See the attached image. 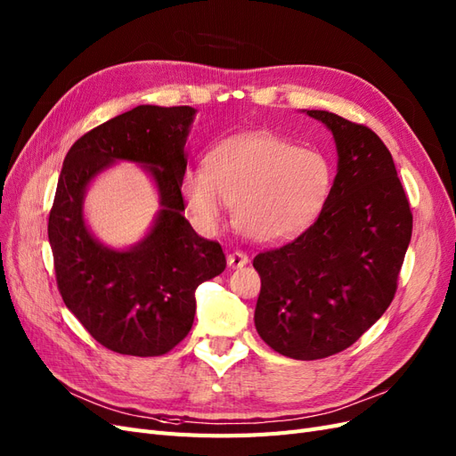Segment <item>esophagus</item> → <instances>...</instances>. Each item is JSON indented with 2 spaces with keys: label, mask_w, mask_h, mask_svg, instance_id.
<instances>
[{
  "label": "esophagus",
  "mask_w": 456,
  "mask_h": 456,
  "mask_svg": "<svg viewBox=\"0 0 456 456\" xmlns=\"http://www.w3.org/2000/svg\"><path fill=\"white\" fill-rule=\"evenodd\" d=\"M247 262H249V256L241 251H233L228 255V266L230 268H243Z\"/></svg>",
  "instance_id": "34e87169"
}]
</instances>
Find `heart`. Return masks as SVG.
<instances>
[{"mask_svg": "<svg viewBox=\"0 0 456 456\" xmlns=\"http://www.w3.org/2000/svg\"><path fill=\"white\" fill-rule=\"evenodd\" d=\"M333 186L327 158L270 133L240 134L218 144L207 171L191 167L183 176L190 215L203 230H215L233 207L245 238L275 243L306 230Z\"/></svg>", "mask_w": 456, "mask_h": 456, "instance_id": "obj_1", "label": "heart"}]
</instances>
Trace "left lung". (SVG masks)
<instances>
[{
    "instance_id": "8db88e82",
    "label": "left lung",
    "mask_w": 456,
    "mask_h": 456,
    "mask_svg": "<svg viewBox=\"0 0 456 456\" xmlns=\"http://www.w3.org/2000/svg\"><path fill=\"white\" fill-rule=\"evenodd\" d=\"M302 112L333 134L337 176L306 232L255 256V327L275 352L310 362L352 346L390 306L412 215L375 133L325 110Z\"/></svg>"
}]
</instances>
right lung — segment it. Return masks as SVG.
<instances>
[{"mask_svg": "<svg viewBox=\"0 0 456 456\" xmlns=\"http://www.w3.org/2000/svg\"><path fill=\"white\" fill-rule=\"evenodd\" d=\"M191 106L141 104L86 133L68 151L49 215L59 291L91 337L126 355H161L194 323L196 289L226 268L223 247L200 238L181 194ZM118 162L141 164L160 211L127 248L106 246L85 218L90 184Z\"/></svg>", "mask_w": 456, "mask_h": 456, "instance_id": "right-lung-1", "label": "right lung"}]
</instances>
